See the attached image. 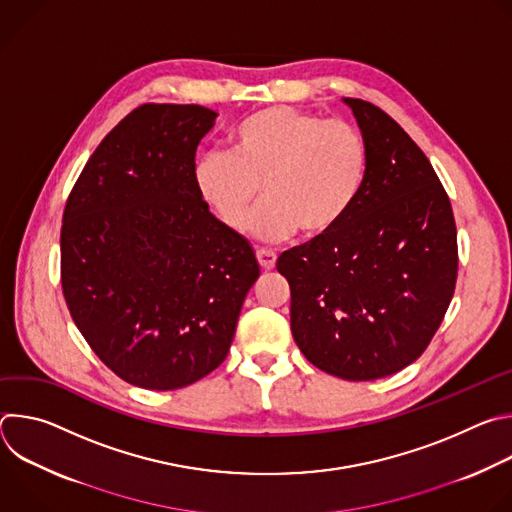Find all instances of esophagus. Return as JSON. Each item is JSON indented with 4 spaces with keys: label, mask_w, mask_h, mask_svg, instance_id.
<instances>
[{
    "label": "esophagus",
    "mask_w": 512,
    "mask_h": 512,
    "mask_svg": "<svg viewBox=\"0 0 512 512\" xmlns=\"http://www.w3.org/2000/svg\"><path fill=\"white\" fill-rule=\"evenodd\" d=\"M257 261L261 265V269L269 271L275 267V261H277V255L273 251H267V249H257Z\"/></svg>",
    "instance_id": "esophagus-1"
}]
</instances>
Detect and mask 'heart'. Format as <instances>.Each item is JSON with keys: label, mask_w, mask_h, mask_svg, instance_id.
Masks as SVG:
<instances>
[{"label": "heart", "mask_w": 512, "mask_h": 512, "mask_svg": "<svg viewBox=\"0 0 512 512\" xmlns=\"http://www.w3.org/2000/svg\"><path fill=\"white\" fill-rule=\"evenodd\" d=\"M233 154L204 152L194 186L204 204L233 231L281 241L298 229L308 239L336 231L356 204L369 174V150L348 121L294 107H267L237 125Z\"/></svg>", "instance_id": "1"}]
</instances>
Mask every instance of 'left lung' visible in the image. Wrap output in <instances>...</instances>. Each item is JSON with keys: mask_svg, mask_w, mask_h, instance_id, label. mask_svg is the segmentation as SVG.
I'll return each instance as SVG.
<instances>
[{"mask_svg": "<svg viewBox=\"0 0 512 512\" xmlns=\"http://www.w3.org/2000/svg\"><path fill=\"white\" fill-rule=\"evenodd\" d=\"M369 150L364 188L322 239L279 255L291 334L320 371L373 381L417 360L458 279L450 198L419 145L377 105L344 99Z\"/></svg>", "mask_w": 512, "mask_h": 512, "instance_id": "left-lung-1", "label": "left lung"}]
</instances>
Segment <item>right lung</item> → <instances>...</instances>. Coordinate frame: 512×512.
Returning a JSON list of instances; mask_svg holds the SVG:
<instances>
[{
    "label": "right lung",
    "mask_w": 512,
    "mask_h": 512,
    "mask_svg": "<svg viewBox=\"0 0 512 512\" xmlns=\"http://www.w3.org/2000/svg\"><path fill=\"white\" fill-rule=\"evenodd\" d=\"M216 113L145 103L99 143L60 229L68 312L125 383L172 391L227 358L259 277L251 245L208 210L194 158Z\"/></svg>",
    "instance_id": "1"
}]
</instances>
